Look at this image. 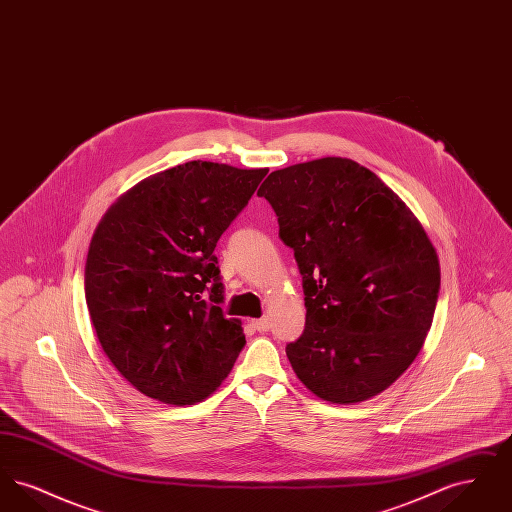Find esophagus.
<instances>
[{
    "label": "esophagus",
    "instance_id": "esophagus-1",
    "mask_svg": "<svg viewBox=\"0 0 512 512\" xmlns=\"http://www.w3.org/2000/svg\"><path fill=\"white\" fill-rule=\"evenodd\" d=\"M251 326L257 332H267L268 328H270V322H268V318H255V320H251Z\"/></svg>",
    "mask_w": 512,
    "mask_h": 512
}]
</instances>
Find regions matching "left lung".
Wrapping results in <instances>:
<instances>
[{
    "label": "left lung",
    "mask_w": 512,
    "mask_h": 512,
    "mask_svg": "<svg viewBox=\"0 0 512 512\" xmlns=\"http://www.w3.org/2000/svg\"><path fill=\"white\" fill-rule=\"evenodd\" d=\"M257 195L303 276L305 330L286 347L297 378L340 405L390 388L420 353L438 303V253L422 224L343 157L270 172Z\"/></svg>",
    "instance_id": "8db88e82"
}]
</instances>
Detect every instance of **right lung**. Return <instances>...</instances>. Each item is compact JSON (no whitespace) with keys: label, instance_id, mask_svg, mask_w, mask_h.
Instances as JSON below:
<instances>
[{"label":"right lung","instance_id":"1","mask_svg":"<svg viewBox=\"0 0 512 512\" xmlns=\"http://www.w3.org/2000/svg\"><path fill=\"white\" fill-rule=\"evenodd\" d=\"M267 172L190 161L142 180L99 220L86 305L105 355L147 397L197 403L244 349L242 320L220 309L215 247Z\"/></svg>","mask_w":512,"mask_h":512}]
</instances>
